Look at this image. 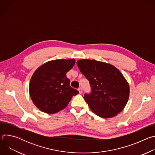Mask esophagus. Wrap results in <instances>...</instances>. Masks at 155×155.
<instances>
[{"label": "esophagus", "mask_w": 155, "mask_h": 155, "mask_svg": "<svg viewBox=\"0 0 155 155\" xmlns=\"http://www.w3.org/2000/svg\"><path fill=\"white\" fill-rule=\"evenodd\" d=\"M78 91H79V93L81 94V93H82V92H83V89H82V87H79L78 89Z\"/></svg>", "instance_id": "esophagus-1"}]
</instances>
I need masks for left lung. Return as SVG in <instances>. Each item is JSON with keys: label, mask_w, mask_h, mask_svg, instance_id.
I'll return each mask as SVG.
<instances>
[{"label": "left lung", "mask_w": 155, "mask_h": 155, "mask_svg": "<svg viewBox=\"0 0 155 155\" xmlns=\"http://www.w3.org/2000/svg\"><path fill=\"white\" fill-rule=\"evenodd\" d=\"M77 64L90 84L91 93L83 97L91 110L101 118L116 116L129 95V84L122 74L114 65L96 60L81 59Z\"/></svg>", "instance_id": "left-lung-1"}]
</instances>
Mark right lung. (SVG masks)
<instances>
[{"label": "right lung", "instance_id": "add662e5", "mask_svg": "<svg viewBox=\"0 0 155 155\" xmlns=\"http://www.w3.org/2000/svg\"><path fill=\"white\" fill-rule=\"evenodd\" d=\"M74 59H57L41 65L34 73L29 93L35 105L41 112L54 114L66 107L79 92L70 86L66 73L75 65Z\"/></svg>", "mask_w": 155, "mask_h": 155}]
</instances>
